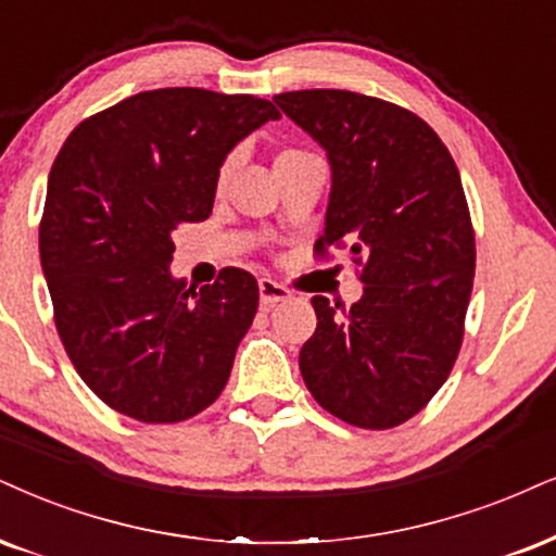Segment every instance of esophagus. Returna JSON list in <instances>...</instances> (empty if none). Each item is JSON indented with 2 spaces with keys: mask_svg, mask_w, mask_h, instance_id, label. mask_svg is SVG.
I'll list each match as a JSON object with an SVG mask.
<instances>
[{
  "mask_svg": "<svg viewBox=\"0 0 556 556\" xmlns=\"http://www.w3.org/2000/svg\"><path fill=\"white\" fill-rule=\"evenodd\" d=\"M293 293L286 286L276 283L270 278H260V304L263 306H276L280 301H289Z\"/></svg>",
  "mask_w": 556,
  "mask_h": 556,
  "instance_id": "34e87169",
  "label": "esophagus"
}]
</instances>
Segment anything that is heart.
I'll return each instance as SVG.
<instances>
[{"label": "heart", "instance_id": "obj_1", "mask_svg": "<svg viewBox=\"0 0 556 556\" xmlns=\"http://www.w3.org/2000/svg\"><path fill=\"white\" fill-rule=\"evenodd\" d=\"M283 154H293V152H283ZM283 154H280V156H283Z\"/></svg>", "mask_w": 556, "mask_h": 556}]
</instances>
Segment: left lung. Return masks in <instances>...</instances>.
<instances>
[{
    "instance_id": "left-lung-1",
    "label": "left lung",
    "mask_w": 556,
    "mask_h": 556,
    "mask_svg": "<svg viewBox=\"0 0 556 556\" xmlns=\"http://www.w3.org/2000/svg\"><path fill=\"white\" fill-rule=\"evenodd\" d=\"M327 152V247H351L361 301L334 314L314 296L317 330L299 368L327 413L366 430L396 428L448 379L475 283V229L454 156L394 102L348 89L276 94Z\"/></svg>"
}]
</instances>
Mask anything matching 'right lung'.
<instances>
[{"label":"right lung","mask_w":556,"mask_h":556,"mask_svg":"<svg viewBox=\"0 0 556 556\" xmlns=\"http://www.w3.org/2000/svg\"><path fill=\"white\" fill-rule=\"evenodd\" d=\"M280 113L270 100L164 87L89 115L48 175L40 265L59 338L115 413L180 422L216 402L257 312V280L173 278V231L211 216L218 169Z\"/></svg>","instance_id":"1"}]
</instances>
